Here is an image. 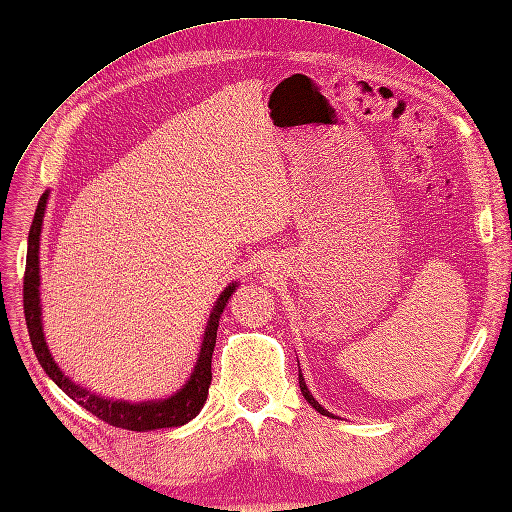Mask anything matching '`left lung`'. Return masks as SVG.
I'll return each instance as SVG.
<instances>
[{"instance_id":"8db88e82","label":"left lung","mask_w":512,"mask_h":512,"mask_svg":"<svg viewBox=\"0 0 512 512\" xmlns=\"http://www.w3.org/2000/svg\"><path fill=\"white\" fill-rule=\"evenodd\" d=\"M298 384H300V393H302V397L306 399V401H309L313 407H315V410L321 414V416H327V418H334L330 412H327V410H323V407L319 405V401H315V397L311 395V391H309V388H306V382H304V378H302V374L298 372Z\"/></svg>"}]
</instances>
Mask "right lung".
I'll list each match as a JSON object with an SVG mask.
<instances>
[{"label":"right lung","mask_w":512,"mask_h":512,"mask_svg":"<svg viewBox=\"0 0 512 512\" xmlns=\"http://www.w3.org/2000/svg\"><path fill=\"white\" fill-rule=\"evenodd\" d=\"M46 201H48V193H44L42 199H39L35 216H33V224L29 231V245H27L25 281H23L25 321H27V330H29V338H31L37 361L42 363L44 372L56 382L58 388H63L73 401H77L81 407H86L90 414H94L96 418H100L102 422H107L111 426L128 428V431L140 433V431H155V428H172V426L187 424L199 414L203 403L208 399V388L212 382V353L216 346L218 321L231 294L237 290V283L227 285L224 292L218 296L206 325V334H203L195 370L187 380V384L182 386L178 393H174L168 399L145 401V403L113 401V399L98 397L60 372V367L54 363L44 338L42 304H39V235H42Z\"/></svg>","instance_id":"obj_1"}]
</instances>
